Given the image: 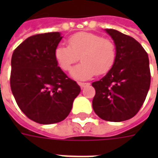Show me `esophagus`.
<instances>
[{
    "label": "esophagus",
    "mask_w": 158,
    "mask_h": 158,
    "mask_svg": "<svg viewBox=\"0 0 158 158\" xmlns=\"http://www.w3.org/2000/svg\"><path fill=\"white\" fill-rule=\"evenodd\" d=\"M79 85L81 88H84V87H85V86L89 85V83H82V82H79Z\"/></svg>",
    "instance_id": "1"
}]
</instances>
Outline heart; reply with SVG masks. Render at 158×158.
Segmentation results:
<instances>
[{
    "instance_id": "1",
    "label": "heart",
    "mask_w": 158,
    "mask_h": 158,
    "mask_svg": "<svg viewBox=\"0 0 158 158\" xmlns=\"http://www.w3.org/2000/svg\"><path fill=\"white\" fill-rule=\"evenodd\" d=\"M68 44L69 46L57 45L54 51V57L59 68L68 72L80 56L82 63L71 71L73 79L84 80L96 73L104 74L115 63L117 49L112 40L93 33L79 32L70 36Z\"/></svg>"
}]
</instances>
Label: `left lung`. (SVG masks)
Returning <instances> with one entry per match:
<instances>
[{
	"label": "left lung",
	"mask_w": 158,
	"mask_h": 158,
	"mask_svg": "<svg viewBox=\"0 0 158 158\" xmlns=\"http://www.w3.org/2000/svg\"><path fill=\"white\" fill-rule=\"evenodd\" d=\"M114 40L117 58L106 76L92 83L95 113L103 120L121 122L135 116L149 90L148 54L136 40L115 29H106Z\"/></svg>",
	"instance_id": "left-lung-1"
}]
</instances>
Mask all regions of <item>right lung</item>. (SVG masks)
Wrapping results in <instances>:
<instances>
[{
    "label": "right lung",
    "instance_id": "1",
    "mask_svg": "<svg viewBox=\"0 0 158 158\" xmlns=\"http://www.w3.org/2000/svg\"><path fill=\"white\" fill-rule=\"evenodd\" d=\"M59 32L27 38L12 53L10 85L16 102L29 119L51 124L65 119L80 87L56 62Z\"/></svg>",
    "mask_w": 158,
    "mask_h": 158
}]
</instances>
